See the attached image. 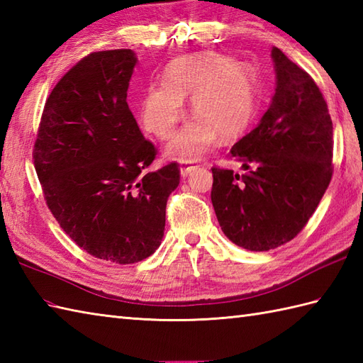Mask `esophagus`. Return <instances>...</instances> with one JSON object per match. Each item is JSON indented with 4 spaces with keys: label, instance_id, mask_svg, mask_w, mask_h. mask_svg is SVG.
I'll return each instance as SVG.
<instances>
[{
    "label": "esophagus",
    "instance_id": "34e87169",
    "mask_svg": "<svg viewBox=\"0 0 363 363\" xmlns=\"http://www.w3.org/2000/svg\"><path fill=\"white\" fill-rule=\"evenodd\" d=\"M196 167L194 165V162H190V160H182L181 162V176L182 177H186V176H189L191 172H194Z\"/></svg>",
    "mask_w": 363,
    "mask_h": 363
}]
</instances>
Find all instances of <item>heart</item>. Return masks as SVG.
Wrapping results in <instances>:
<instances>
[{"instance_id":"heart-1","label":"heart","mask_w":363,"mask_h":363,"mask_svg":"<svg viewBox=\"0 0 363 363\" xmlns=\"http://www.w3.org/2000/svg\"><path fill=\"white\" fill-rule=\"evenodd\" d=\"M160 86H151L140 99V121L154 137L168 138L184 117V98L191 96L198 117L187 123L167 146L169 156L196 159L220 137L234 140L250 126L256 86L250 68L217 52L174 59Z\"/></svg>"}]
</instances>
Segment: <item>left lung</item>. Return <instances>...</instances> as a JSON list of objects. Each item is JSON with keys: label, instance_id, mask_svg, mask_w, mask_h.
<instances>
[{"label": "left lung", "instance_id": "8db88e82", "mask_svg": "<svg viewBox=\"0 0 363 363\" xmlns=\"http://www.w3.org/2000/svg\"><path fill=\"white\" fill-rule=\"evenodd\" d=\"M276 90L257 128L230 157L245 169L212 168V204L221 230L250 251L293 240L333 177V120L317 84L273 46Z\"/></svg>", "mask_w": 363, "mask_h": 363}]
</instances>
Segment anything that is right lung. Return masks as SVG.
I'll use <instances>...</instances> for the list:
<instances>
[{"mask_svg": "<svg viewBox=\"0 0 363 363\" xmlns=\"http://www.w3.org/2000/svg\"><path fill=\"white\" fill-rule=\"evenodd\" d=\"M133 50L91 52L45 103L34 167L45 201L65 234L90 256L135 264L159 248L167 199L179 165L148 167L157 150L128 106Z\"/></svg>", "mask_w": 363, "mask_h": 363, "instance_id": "right-lung-1", "label": "right lung"}]
</instances>
